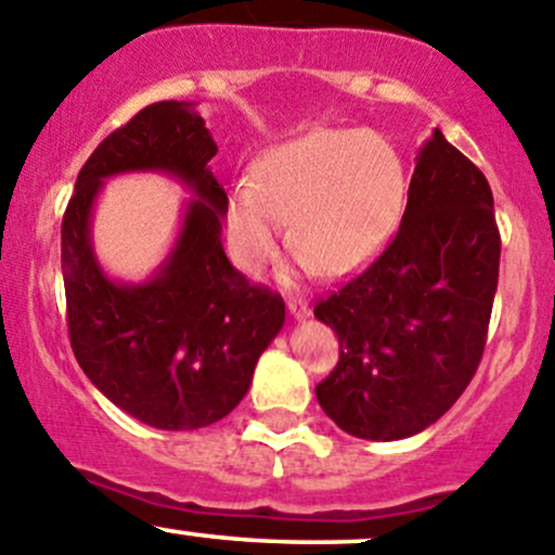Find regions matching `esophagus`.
I'll return each instance as SVG.
<instances>
[{"label":"esophagus","mask_w":555,"mask_h":555,"mask_svg":"<svg viewBox=\"0 0 555 555\" xmlns=\"http://www.w3.org/2000/svg\"><path fill=\"white\" fill-rule=\"evenodd\" d=\"M287 306H289V313H293V319H309L311 317V309L306 300L295 298V300H289Z\"/></svg>","instance_id":"esophagus-1"}]
</instances>
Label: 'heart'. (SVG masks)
Returning <instances> with one entry per match:
<instances>
[{
	"instance_id": "obj_1",
	"label": "heart",
	"mask_w": 555,
	"mask_h": 555,
	"mask_svg": "<svg viewBox=\"0 0 555 555\" xmlns=\"http://www.w3.org/2000/svg\"><path fill=\"white\" fill-rule=\"evenodd\" d=\"M405 201V169L389 139L357 128H319L266 155L255 182L228 201L233 257L257 273L276 257L289 217L300 271L340 279L389 242Z\"/></svg>"
}]
</instances>
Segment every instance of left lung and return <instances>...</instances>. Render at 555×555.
<instances>
[{"instance_id":"obj_1","label":"left lung","mask_w":555,"mask_h":555,"mask_svg":"<svg viewBox=\"0 0 555 555\" xmlns=\"http://www.w3.org/2000/svg\"><path fill=\"white\" fill-rule=\"evenodd\" d=\"M500 249L483 171L435 128L397 236L313 309L340 340L317 400L344 433L411 438L459 400L483 357Z\"/></svg>"}]
</instances>
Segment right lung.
Masks as SVG:
<instances>
[{
  "label": "right lung",
  "mask_w": 555,
  "mask_h": 555,
  "mask_svg": "<svg viewBox=\"0 0 555 555\" xmlns=\"http://www.w3.org/2000/svg\"><path fill=\"white\" fill-rule=\"evenodd\" d=\"M217 144L190 102L144 106L93 150L61 222L72 351L93 386L155 429H201L244 400L284 324L282 295L249 284L222 249L228 195L206 164ZM171 172L194 190L170 257L139 285L115 283L92 255L90 215L106 176Z\"/></svg>",
  "instance_id": "right-lung-1"
}]
</instances>
